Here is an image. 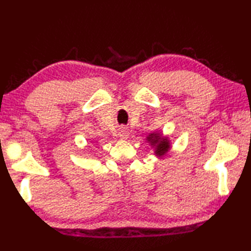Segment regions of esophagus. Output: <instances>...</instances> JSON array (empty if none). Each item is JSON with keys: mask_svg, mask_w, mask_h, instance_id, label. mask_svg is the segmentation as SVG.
<instances>
[{"mask_svg": "<svg viewBox=\"0 0 251 251\" xmlns=\"http://www.w3.org/2000/svg\"><path fill=\"white\" fill-rule=\"evenodd\" d=\"M118 136H120L121 138H126L127 136H128V131H127L125 127H122V128L118 130Z\"/></svg>", "mask_w": 251, "mask_h": 251, "instance_id": "obj_1", "label": "esophagus"}]
</instances>
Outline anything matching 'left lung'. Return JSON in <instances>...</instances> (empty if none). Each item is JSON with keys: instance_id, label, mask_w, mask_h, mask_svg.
I'll use <instances>...</instances> for the list:
<instances>
[{"instance_id": "left-lung-1", "label": "left lung", "mask_w": 251, "mask_h": 251, "mask_svg": "<svg viewBox=\"0 0 251 251\" xmlns=\"http://www.w3.org/2000/svg\"><path fill=\"white\" fill-rule=\"evenodd\" d=\"M148 142H151V145H156V155H164L165 152L168 151L169 144L167 139H164L160 137L158 134H151L150 137L147 138Z\"/></svg>"}]
</instances>
